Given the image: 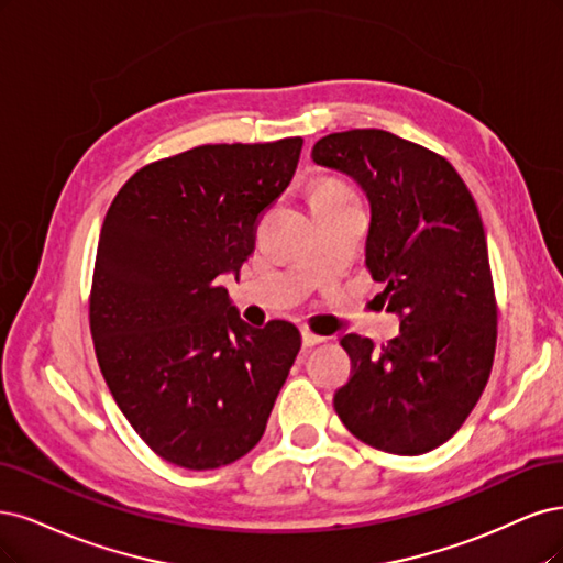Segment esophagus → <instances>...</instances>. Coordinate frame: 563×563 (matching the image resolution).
<instances>
[{"label":"esophagus","mask_w":563,"mask_h":563,"mask_svg":"<svg viewBox=\"0 0 563 563\" xmlns=\"http://www.w3.org/2000/svg\"><path fill=\"white\" fill-rule=\"evenodd\" d=\"M301 341H303L306 349H313V346H318V343L324 341V336H318L311 330H301Z\"/></svg>","instance_id":"1"}]
</instances>
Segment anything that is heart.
Listing matches in <instances>:
<instances>
[{"label": "heart", "mask_w": 563, "mask_h": 563, "mask_svg": "<svg viewBox=\"0 0 563 563\" xmlns=\"http://www.w3.org/2000/svg\"><path fill=\"white\" fill-rule=\"evenodd\" d=\"M336 191H351L346 185L339 183V179L332 177H322L313 185V196H322V194H336Z\"/></svg>", "instance_id": "obj_1"}]
</instances>
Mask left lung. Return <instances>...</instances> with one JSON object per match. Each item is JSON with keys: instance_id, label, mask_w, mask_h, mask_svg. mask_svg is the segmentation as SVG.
Segmentation results:
<instances>
[{"instance_id": "1", "label": "left lung", "mask_w": 563, "mask_h": 563, "mask_svg": "<svg viewBox=\"0 0 563 563\" xmlns=\"http://www.w3.org/2000/svg\"><path fill=\"white\" fill-rule=\"evenodd\" d=\"M311 156L369 196L365 266L402 318L378 349L341 339L351 378L334 409L360 442L419 456L465 423L494 367L498 306L477 203L444 156L388 131L324 135Z\"/></svg>"}]
</instances>
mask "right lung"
<instances>
[{
  "instance_id": "right-lung-1",
  "label": "right lung",
  "mask_w": 563,
  "mask_h": 563,
  "mask_svg": "<svg viewBox=\"0 0 563 563\" xmlns=\"http://www.w3.org/2000/svg\"><path fill=\"white\" fill-rule=\"evenodd\" d=\"M301 144H201L147 163L104 214L88 297L98 365L142 442L179 467L245 456L301 349L292 322L250 328L220 285L255 252Z\"/></svg>"
}]
</instances>
